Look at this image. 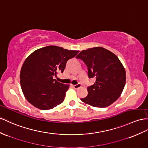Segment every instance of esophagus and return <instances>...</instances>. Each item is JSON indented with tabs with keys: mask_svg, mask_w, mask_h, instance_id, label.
<instances>
[{
	"mask_svg": "<svg viewBox=\"0 0 148 148\" xmlns=\"http://www.w3.org/2000/svg\"><path fill=\"white\" fill-rule=\"evenodd\" d=\"M81 86V83H78V84H77L74 85V86H73V88H74V89H78L79 88H80Z\"/></svg>",
	"mask_w": 148,
	"mask_h": 148,
	"instance_id": "obj_1",
	"label": "esophagus"
}]
</instances>
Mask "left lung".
Wrapping results in <instances>:
<instances>
[{
    "mask_svg": "<svg viewBox=\"0 0 148 148\" xmlns=\"http://www.w3.org/2000/svg\"><path fill=\"white\" fill-rule=\"evenodd\" d=\"M88 67L89 78L96 82L88 86V96L81 98L93 107L106 108L118 99L126 84V71L118 58L101 47L82 51L76 56Z\"/></svg>",
    "mask_w": 148,
    "mask_h": 148,
    "instance_id": "left-lung-1",
    "label": "left lung"
}]
</instances>
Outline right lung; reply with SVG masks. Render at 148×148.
<instances>
[{"label":"right lung","instance_id":"1","mask_svg":"<svg viewBox=\"0 0 148 148\" xmlns=\"http://www.w3.org/2000/svg\"><path fill=\"white\" fill-rule=\"evenodd\" d=\"M79 52L49 45L32 52L24 61L20 74L21 88L26 99L42 110L61 104L69 86L54 77L59 72L63 73L67 60Z\"/></svg>","mask_w":148,"mask_h":148}]
</instances>
